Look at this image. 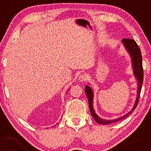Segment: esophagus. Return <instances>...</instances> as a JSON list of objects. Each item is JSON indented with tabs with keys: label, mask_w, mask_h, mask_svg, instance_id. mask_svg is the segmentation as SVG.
Wrapping results in <instances>:
<instances>
[{
	"label": "esophagus",
	"mask_w": 151,
	"mask_h": 151,
	"mask_svg": "<svg viewBox=\"0 0 151 151\" xmlns=\"http://www.w3.org/2000/svg\"><path fill=\"white\" fill-rule=\"evenodd\" d=\"M87 78H88V77L86 74H81V75L79 76V80L80 81H85L86 79H87Z\"/></svg>",
	"instance_id": "1"
}]
</instances>
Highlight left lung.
<instances>
[{"mask_svg": "<svg viewBox=\"0 0 151 151\" xmlns=\"http://www.w3.org/2000/svg\"><path fill=\"white\" fill-rule=\"evenodd\" d=\"M123 43L125 45L126 48L127 49L128 51L129 52L130 55H131V58H132V62H133V70H134V74L136 76V79L138 81V93H137V98L136 103H135L134 106L132 109V110L131 111L129 112L128 114H126L124 116L119 118V119H115V120H104L101 119V118H99L95 114L94 111L92 107V103H93V91L91 89V88L89 86H85V93L87 96L88 101H89V109L90 111H91V116H92L94 120L96 121V122H97L98 124H102V125H106V124H110L112 123L117 122L122 119H125L127 116L131 114L133 111L135 110V109L136 108L137 105H138V101H139L140 99V94H141V91L142 88V84H143V63H142V55H141V52L140 50L139 47H138L136 41L133 39H129V38H124L123 39Z\"/></svg>", "mask_w": 151, "mask_h": 151, "instance_id": "left-lung-1", "label": "left lung"}]
</instances>
